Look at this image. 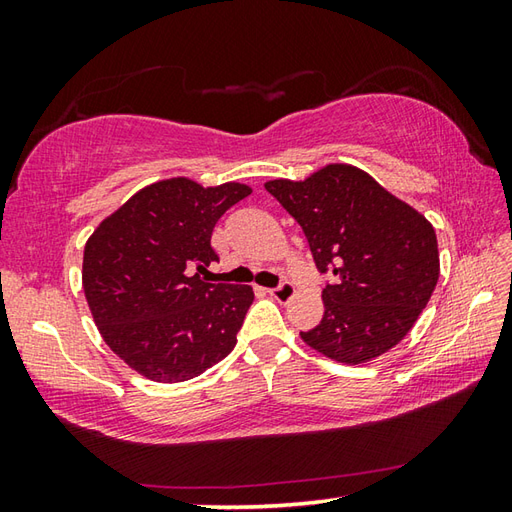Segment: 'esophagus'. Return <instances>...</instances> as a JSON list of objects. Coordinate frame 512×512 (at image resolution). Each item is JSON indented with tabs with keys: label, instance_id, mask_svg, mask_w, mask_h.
Instances as JSON below:
<instances>
[{
	"label": "esophagus",
	"instance_id": "1",
	"mask_svg": "<svg viewBox=\"0 0 512 512\" xmlns=\"http://www.w3.org/2000/svg\"><path fill=\"white\" fill-rule=\"evenodd\" d=\"M268 295L273 297L279 303H288L292 297H295V286L290 284V281H281L277 288H270Z\"/></svg>",
	"mask_w": 512,
	"mask_h": 512
}]
</instances>
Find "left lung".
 <instances>
[{"instance_id":"8db88e82","label":"left lung","mask_w":512,"mask_h":512,"mask_svg":"<svg viewBox=\"0 0 512 512\" xmlns=\"http://www.w3.org/2000/svg\"><path fill=\"white\" fill-rule=\"evenodd\" d=\"M264 187L303 228L317 268L334 275L323 288L321 323L301 332L306 345L358 365L405 339L440 277L427 217L352 165Z\"/></svg>"}]
</instances>
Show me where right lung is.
I'll use <instances>...</instances> for the list:
<instances>
[{
    "instance_id": "right-lung-1",
    "label": "right lung",
    "mask_w": 512,
    "mask_h": 512,
    "mask_svg": "<svg viewBox=\"0 0 512 512\" xmlns=\"http://www.w3.org/2000/svg\"><path fill=\"white\" fill-rule=\"evenodd\" d=\"M250 195L226 182L149 184L99 224L85 244L83 290L112 352L156 383H182L231 354L255 295L209 284L217 220Z\"/></svg>"
}]
</instances>
